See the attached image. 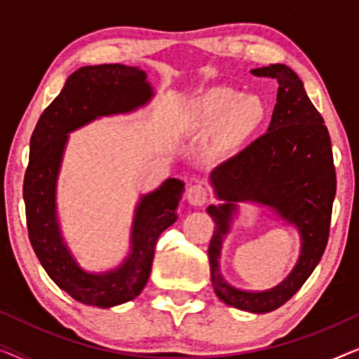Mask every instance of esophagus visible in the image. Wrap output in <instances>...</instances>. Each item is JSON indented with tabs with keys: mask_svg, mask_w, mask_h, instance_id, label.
I'll return each mask as SVG.
<instances>
[{
	"mask_svg": "<svg viewBox=\"0 0 359 359\" xmlns=\"http://www.w3.org/2000/svg\"><path fill=\"white\" fill-rule=\"evenodd\" d=\"M208 189L203 184H193L189 186L188 191H186V199H188L189 204L193 205H204L208 203Z\"/></svg>",
	"mask_w": 359,
	"mask_h": 359,
	"instance_id": "esophagus-1",
	"label": "esophagus"
}]
</instances>
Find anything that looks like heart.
Segmentation results:
<instances>
[{
	"label": "heart",
	"instance_id": "obj_1",
	"mask_svg": "<svg viewBox=\"0 0 359 359\" xmlns=\"http://www.w3.org/2000/svg\"><path fill=\"white\" fill-rule=\"evenodd\" d=\"M266 119V106L257 96H243L217 86L194 97L184 111V127L193 134L214 132L215 151L235 150L252 139Z\"/></svg>",
	"mask_w": 359,
	"mask_h": 359
}]
</instances>
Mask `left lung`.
Masks as SVG:
<instances>
[{
  "mask_svg": "<svg viewBox=\"0 0 359 359\" xmlns=\"http://www.w3.org/2000/svg\"><path fill=\"white\" fill-rule=\"evenodd\" d=\"M252 73L278 80L276 104L266 134L210 173L215 196L224 204L208 208L215 224L209 263L214 291L220 301L240 311L264 313L287 302L320 262L330 232L337 176L327 126L296 72L274 63L255 68ZM247 200L271 207L302 235L297 266L281 285L262 293L230 287L218 268L219 250L236 203Z\"/></svg>",
  "mask_w": 359,
  "mask_h": 359,
  "instance_id": "left-lung-1",
  "label": "left lung"
}]
</instances>
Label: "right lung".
Returning a JSON list of instances; mask_svg holds the SVG:
<instances>
[{
    "instance_id": "obj_1",
    "label": "right lung",
    "mask_w": 359,
    "mask_h": 359,
    "mask_svg": "<svg viewBox=\"0 0 359 359\" xmlns=\"http://www.w3.org/2000/svg\"><path fill=\"white\" fill-rule=\"evenodd\" d=\"M151 96L154 90L140 68L119 63L81 67L68 76L32 132L22 186L29 240L52 281L86 306L107 309L139 296L149 281L156 240L178 219L176 208L184 183L170 178L154 193L142 196L132 224L129 257L111 271L88 273L72 257L57 219V178L68 134L97 117L135 111Z\"/></svg>"
}]
</instances>
